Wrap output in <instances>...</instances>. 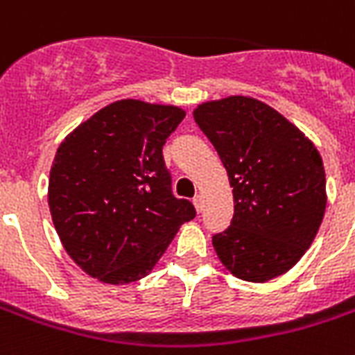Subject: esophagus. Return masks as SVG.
Masks as SVG:
<instances>
[{
  "label": "esophagus",
  "mask_w": 355,
  "mask_h": 355,
  "mask_svg": "<svg viewBox=\"0 0 355 355\" xmlns=\"http://www.w3.org/2000/svg\"><path fill=\"white\" fill-rule=\"evenodd\" d=\"M193 204H195V207H197L198 213L202 211V195H197V197L193 198Z\"/></svg>",
  "instance_id": "34e87169"
}]
</instances>
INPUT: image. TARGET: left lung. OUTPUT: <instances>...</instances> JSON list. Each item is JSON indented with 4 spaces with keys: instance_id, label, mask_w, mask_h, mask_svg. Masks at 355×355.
Returning <instances> with one entry per match:
<instances>
[{
    "instance_id": "8db88e82",
    "label": "left lung",
    "mask_w": 355,
    "mask_h": 355,
    "mask_svg": "<svg viewBox=\"0 0 355 355\" xmlns=\"http://www.w3.org/2000/svg\"><path fill=\"white\" fill-rule=\"evenodd\" d=\"M195 122L217 149L233 187L232 223L213 235L218 259L243 281L282 275L321 226L327 207L321 155L293 123L253 98L202 103Z\"/></svg>"
}]
</instances>
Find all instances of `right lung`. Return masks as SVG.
Instances as JSON below:
<instances>
[{"label": "right lung", "instance_id": "1", "mask_svg": "<svg viewBox=\"0 0 355 355\" xmlns=\"http://www.w3.org/2000/svg\"><path fill=\"white\" fill-rule=\"evenodd\" d=\"M186 112L140 100L114 102L58 148L49 207L65 252L91 277H146L180 224L195 218L177 198L162 148Z\"/></svg>", "mask_w": 355, "mask_h": 355}]
</instances>
